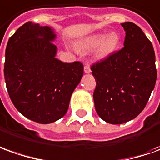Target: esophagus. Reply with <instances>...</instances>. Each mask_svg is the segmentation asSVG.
<instances>
[{
	"label": "esophagus",
	"instance_id": "34e87169",
	"mask_svg": "<svg viewBox=\"0 0 160 160\" xmlns=\"http://www.w3.org/2000/svg\"><path fill=\"white\" fill-rule=\"evenodd\" d=\"M83 69H84V72L86 74H89L91 73V67L89 65H85L84 66V68H83Z\"/></svg>",
	"mask_w": 160,
	"mask_h": 160
}]
</instances>
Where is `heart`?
Returning <instances> with one entry per match:
<instances>
[{
	"mask_svg": "<svg viewBox=\"0 0 160 160\" xmlns=\"http://www.w3.org/2000/svg\"><path fill=\"white\" fill-rule=\"evenodd\" d=\"M119 44V36L116 33L105 34H95L81 41L78 44L80 49H91L95 48L94 56L98 60H103L109 57Z\"/></svg>",
	"mask_w": 160,
	"mask_h": 160,
	"instance_id": "obj_1",
	"label": "heart"
}]
</instances>
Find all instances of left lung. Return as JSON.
I'll use <instances>...</instances> for the list:
<instances>
[{
    "mask_svg": "<svg viewBox=\"0 0 160 160\" xmlns=\"http://www.w3.org/2000/svg\"><path fill=\"white\" fill-rule=\"evenodd\" d=\"M124 48L91 66L96 80L93 94L98 116L112 124L126 123L139 115L153 91L157 70L152 42L132 22L121 23Z\"/></svg>",
    "mask_w": 160,
    "mask_h": 160,
    "instance_id": "obj_1",
    "label": "left lung"
}]
</instances>
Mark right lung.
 Segmentation results:
<instances>
[{
	"label": "right lung",
	"mask_w": 160,
	"mask_h": 160,
	"mask_svg": "<svg viewBox=\"0 0 160 160\" xmlns=\"http://www.w3.org/2000/svg\"><path fill=\"white\" fill-rule=\"evenodd\" d=\"M56 37L50 27L28 22L6 47L4 77L11 101L20 113L39 124H50L65 115L83 75L82 62L56 58Z\"/></svg>",
	"instance_id": "right-lung-1"
}]
</instances>
